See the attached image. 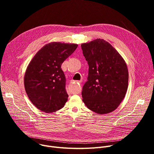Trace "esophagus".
I'll list each match as a JSON object with an SVG mask.
<instances>
[{"label": "esophagus", "instance_id": "esophagus-1", "mask_svg": "<svg viewBox=\"0 0 154 154\" xmlns=\"http://www.w3.org/2000/svg\"><path fill=\"white\" fill-rule=\"evenodd\" d=\"M76 82H77V83H81V81H77Z\"/></svg>", "mask_w": 154, "mask_h": 154}]
</instances>
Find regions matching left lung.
I'll use <instances>...</instances> for the list:
<instances>
[{
	"mask_svg": "<svg viewBox=\"0 0 154 154\" xmlns=\"http://www.w3.org/2000/svg\"><path fill=\"white\" fill-rule=\"evenodd\" d=\"M89 66L88 81L83 86V102L91 111L105 115L113 112L124 98L128 72L119 53L105 40L97 38L81 45Z\"/></svg>",
	"mask_w": 154,
	"mask_h": 154,
	"instance_id": "1",
	"label": "left lung"
}]
</instances>
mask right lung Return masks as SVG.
<instances>
[{
	"instance_id": "obj_1",
	"label": "right lung",
	"mask_w": 154,
	"mask_h": 154,
	"mask_svg": "<svg viewBox=\"0 0 154 154\" xmlns=\"http://www.w3.org/2000/svg\"><path fill=\"white\" fill-rule=\"evenodd\" d=\"M78 45L52 42L44 46L33 57L24 75L26 92L39 110L54 112L68 100L66 77L61 66Z\"/></svg>"
}]
</instances>
